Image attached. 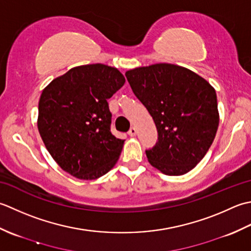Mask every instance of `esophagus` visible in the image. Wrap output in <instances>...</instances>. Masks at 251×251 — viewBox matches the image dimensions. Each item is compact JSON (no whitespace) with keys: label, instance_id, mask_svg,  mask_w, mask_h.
<instances>
[{"label":"esophagus","instance_id":"1","mask_svg":"<svg viewBox=\"0 0 251 251\" xmlns=\"http://www.w3.org/2000/svg\"><path fill=\"white\" fill-rule=\"evenodd\" d=\"M127 134H129L131 137H134L136 135V129L134 126H132L131 129L129 130V132H127Z\"/></svg>","mask_w":251,"mask_h":251}]
</instances>
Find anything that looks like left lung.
Wrapping results in <instances>:
<instances>
[{
  "label": "left lung",
  "instance_id": "1",
  "mask_svg": "<svg viewBox=\"0 0 251 251\" xmlns=\"http://www.w3.org/2000/svg\"><path fill=\"white\" fill-rule=\"evenodd\" d=\"M126 76L157 127L158 142L146 151L151 165L167 176L193 170L217 134L216 90L194 71L173 64L134 68Z\"/></svg>",
  "mask_w": 251,
  "mask_h": 251
}]
</instances>
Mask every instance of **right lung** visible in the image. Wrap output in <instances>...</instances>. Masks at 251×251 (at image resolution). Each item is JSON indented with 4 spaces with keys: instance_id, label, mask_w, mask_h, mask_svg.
<instances>
[{
    "instance_id": "obj_1",
    "label": "right lung",
    "mask_w": 251,
    "mask_h": 251,
    "mask_svg": "<svg viewBox=\"0 0 251 251\" xmlns=\"http://www.w3.org/2000/svg\"><path fill=\"white\" fill-rule=\"evenodd\" d=\"M125 82L117 68L92 64L71 68L42 91L39 133L64 171L81 180H95L118 161L125 141L110 132L107 100Z\"/></svg>"
}]
</instances>
